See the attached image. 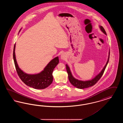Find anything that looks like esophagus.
<instances>
[{
    "label": "esophagus",
    "mask_w": 123,
    "mask_h": 123,
    "mask_svg": "<svg viewBox=\"0 0 123 123\" xmlns=\"http://www.w3.org/2000/svg\"><path fill=\"white\" fill-rule=\"evenodd\" d=\"M60 58H61V59H63V60L65 59V58H66V56H65V54L64 53H62L61 55Z\"/></svg>",
    "instance_id": "34e87169"
}]
</instances>
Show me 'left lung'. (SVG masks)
<instances>
[{
	"label": "left lung",
	"mask_w": 123,
	"mask_h": 123,
	"mask_svg": "<svg viewBox=\"0 0 123 123\" xmlns=\"http://www.w3.org/2000/svg\"><path fill=\"white\" fill-rule=\"evenodd\" d=\"M100 30L102 32H103L105 35H106V33L105 32V30L101 26H99ZM109 56H110V49L109 50V53H108V57L107 61L105 64V65L103 67V68L101 70V71L96 76L94 77L93 78L91 79V80H88L86 81H82L76 79L75 78L72 74V73L71 72L70 68L68 65L66 64V69L67 72V73L68 74V78L69 80L70 81V83L72 85H73L74 87H76L77 88L80 89H83L86 88H89L90 87H92L99 80V79L101 78V77L103 74V73L105 70V68L107 65V64L109 62Z\"/></svg>",
	"instance_id": "1"
}]
</instances>
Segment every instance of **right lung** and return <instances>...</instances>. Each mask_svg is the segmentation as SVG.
Segmentation results:
<instances>
[{"label":"right lung","instance_id":"1","mask_svg":"<svg viewBox=\"0 0 123 123\" xmlns=\"http://www.w3.org/2000/svg\"><path fill=\"white\" fill-rule=\"evenodd\" d=\"M15 47L16 44L13 49V59L18 75L22 81L27 86L35 89H44L50 85L53 81V71L59 64V57L57 56L51 60L40 73L35 74H27L22 70L18 65L16 58Z\"/></svg>","mask_w":123,"mask_h":123}]
</instances>
